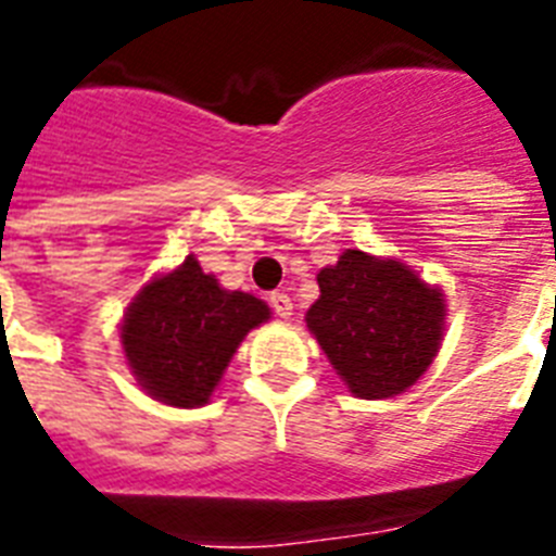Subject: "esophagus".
I'll return each instance as SVG.
<instances>
[{"instance_id": "34e87169", "label": "esophagus", "mask_w": 556, "mask_h": 556, "mask_svg": "<svg viewBox=\"0 0 556 556\" xmlns=\"http://www.w3.org/2000/svg\"><path fill=\"white\" fill-rule=\"evenodd\" d=\"M268 302H270V307H274V314H277L279 319H291L293 302H291V296H288V293L274 291V293H270Z\"/></svg>"}]
</instances>
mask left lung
Wrapping results in <instances>:
<instances>
[{
  "mask_svg": "<svg viewBox=\"0 0 556 556\" xmlns=\"http://www.w3.org/2000/svg\"><path fill=\"white\" fill-rule=\"evenodd\" d=\"M316 282L305 325L344 387L367 401L407 393L444 342V291L395 256L358 249H344Z\"/></svg>",
  "mask_w": 556,
  "mask_h": 556,
  "instance_id": "1",
  "label": "left lung"
}]
</instances>
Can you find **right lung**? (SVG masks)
<instances>
[{
	"mask_svg": "<svg viewBox=\"0 0 556 556\" xmlns=\"http://www.w3.org/2000/svg\"><path fill=\"white\" fill-rule=\"evenodd\" d=\"M268 319L263 300L223 288L189 254L135 293L118 339L143 393L166 407L194 409L212 401L242 339Z\"/></svg>",
	"mask_w": 556,
	"mask_h": 556,
	"instance_id": "right-lung-1",
	"label": "right lung"
}]
</instances>
